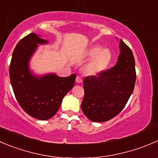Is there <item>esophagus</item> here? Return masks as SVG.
Instances as JSON below:
<instances>
[{"label": "esophagus", "instance_id": "1", "mask_svg": "<svg viewBox=\"0 0 158 158\" xmlns=\"http://www.w3.org/2000/svg\"><path fill=\"white\" fill-rule=\"evenodd\" d=\"M76 82H77V83H82V79L80 77V76H77L76 79Z\"/></svg>", "mask_w": 158, "mask_h": 158}]
</instances>
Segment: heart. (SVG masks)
Instances as JSON below:
<instances>
[{
	"instance_id": "heart-1",
	"label": "heart",
	"mask_w": 158,
	"mask_h": 158,
	"mask_svg": "<svg viewBox=\"0 0 158 158\" xmlns=\"http://www.w3.org/2000/svg\"><path fill=\"white\" fill-rule=\"evenodd\" d=\"M85 56L91 59L85 67V73L88 76H97L108 69L113 60V54L108 48H102L99 45L90 47L85 52Z\"/></svg>"
}]
</instances>
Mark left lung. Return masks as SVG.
<instances>
[{"instance_id": "left-lung-1", "label": "left lung", "mask_w": 158, "mask_h": 158, "mask_svg": "<svg viewBox=\"0 0 158 158\" xmlns=\"http://www.w3.org/2000/svg\"><path fill=\"white\" fill-rule=\"evenodd\" d=\"M114 67L97 76L84 79L81 108L93 122H105L119 114L131 97L136 82L135 61L131 48L120 40Z\"/></svg>"}]
</instances>
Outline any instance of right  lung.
<instances>
[{"instance_id":"obj_1","label":"right lung","mask_w":158,"mask_h":158,"mask_svg":"<svg viewBox=\"0 0 158 158\" xmlns=\"http://www.w3.org/2000/svg\"><path fill=\"white\" fill-rule=\"evenodd\" d=\"M48 42L35 33L22 38L15 47L10 65V79L18 103L32 117L46 120L56 115L64 96L73 89L76 74L60 77L50 73L38 75L30 61L39 45Z\"/></svg>"}]
</instances>
